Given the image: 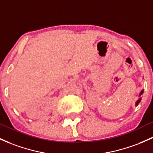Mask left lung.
I'll return each mask as SVG.
<instances>
[{"instance_id": "left-lung-1", "label": "left lung", "mask_w": 153, "mask_h": 153, "mask_svg": "<svg viewBox=\"0 0 153 153\" xmlns=\"http://www.w3.org/2000/svg\"><path fill=\"white\" fill-rule=\"evenodd\" d=\"M143 92H144V91H143V90H142V91H141V93H140V95H139V96H142V93H143ZM140 101H141V98H139V99L137 100V101H136V106H137V105L139 104V102H140Z\"/></svg>"}]
</instances>
